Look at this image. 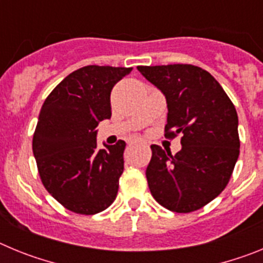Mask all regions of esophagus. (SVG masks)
Listing matches in <instances>:
<instances>
[{
    "label": "esophagus",
    "mask_w": 263,
    "mask_h": 263,
    "mask_svg": "<svg viewBox=\"0 0 263 263\" xmlns=\"http://www.w3.org/2000/svg\"><path fill=\"white\" fill-rule=\"evenodd\" d=\"M137 143H139V141H132V142H130V145H137Z\"/></svg>",
    "instance_id": "34e87169"
}]
</instances>
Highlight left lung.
<instances>
[{
    "instance_id": "left-lung-1",
    "label": "left lung",
    "mask_w": 263,
    "mask_h": 263,
    "mask_svg": "<svg viewBox=\"0 0 263 263\" xmlns=\"http://www.w3.org/2000/svg\"><path fill=\"white\" fill-rule=\"evenodd\" d=\"M137 69L166 99V136L182 134V150L175 155L152 146L146 168L150 192L173 212L200 210L227 187L240 155L236 108L216 79L200 67L170 64Z\"/></svg>"
}]
</instances>
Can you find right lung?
<instances>
[{
  "mask_svg": "<svg viewBox=\"0 0 263 263\" xmlns=\"http://www.w3.org/2000/svg\"><path fill=\"white\" fill-rule=\"evenodd\" d=\"M132 68L87 66L63 79L38 117L32 153L42 183L67 210L96 215L118 192L126 143L97 148V125L111 116L110 92Z\"/></svg>",
  "mask_w": 263,
  "mask_h": 263,
  "instance_id": "obj_1",
  "label": "right lung"
}]
</instances>
